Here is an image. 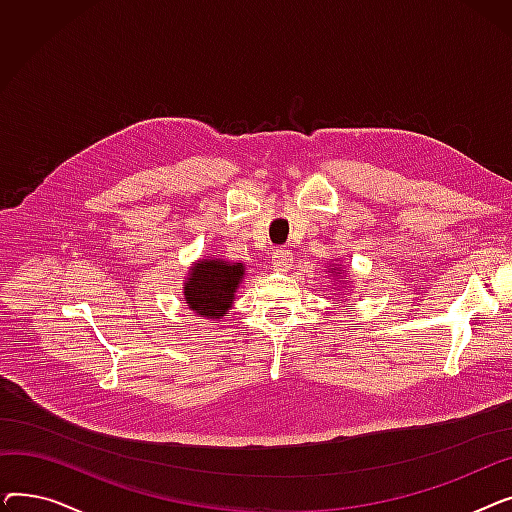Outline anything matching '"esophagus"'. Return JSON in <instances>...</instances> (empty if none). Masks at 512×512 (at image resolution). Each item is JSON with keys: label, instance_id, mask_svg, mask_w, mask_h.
<instances>
[{"label": "esophagus", "instance_id": "34e87169", "mask_svg": "<svg viewBox=\"0 0 512 512\" xmlns=\"http://www.w3.org/2000/svg\"><path fill=\"white\" fill-rule=\"evenodd\" d=\"M272 265H274V270L286 272L292 265V253L288 249H276L272 255Z\"/></svg>", "mask_w": 512, "mask_h": 512}]
</instances>
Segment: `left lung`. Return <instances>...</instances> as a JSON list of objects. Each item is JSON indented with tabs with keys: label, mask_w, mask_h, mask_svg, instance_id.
<instances>
[{
	"label": "left lung",
	"mask_w": 512,
	"mask_h": 512,
	"mask_svg": "<svg viewBox=\"0 0 512 512\" xmlns=\"http://www.w3.org/2000/svg\"><path fill=\"white\" fill-rule=\"evenodd\" d=\"M332 272H334V265H332ZM336 274H340V270H336Z\"/></svg>",
	"instance_id": "8db88e82"
}]
</instances>
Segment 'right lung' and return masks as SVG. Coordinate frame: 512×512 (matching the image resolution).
I'll return each instance as SVG.
<instances>
[{
  "label": "right lung",
  "mask_w": 512,
  "mask_h": 512,
  "mask_svg": "<svg viewBox=\"0 0 512 512\" xmlns=\"http://www.w3.org/2000/svg\"><path fill=\"white\" fill-rule=\"evenodd\" d=\"M245 278V265L224 259H201L184 278V299L191 311L207 319H222L232 307L234 292Z\"/></svg>",
  "instance_id": "1"
}]
</instances>
